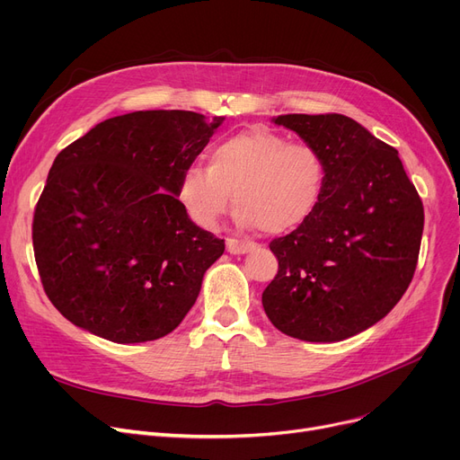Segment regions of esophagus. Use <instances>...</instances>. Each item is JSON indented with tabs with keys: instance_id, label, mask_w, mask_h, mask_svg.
<instances>
[{
	"instance_id": "obj_1",
	"label": "esophagus",
	"mask_w": 460,
	"mask_h": 460,
	"mask_svg": "<svg viewBox=\"0 0 460 460\" xmlns=\"http://www.w3.org/2000/svg\"><path fill=\"white\" fill-rule=\"evenodd\" d=\"M226 246H227V252L233 255H244L255 250L253 243H244V240H236V238H227Z\"/></svg>"
}]
</instances>
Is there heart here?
Instances as JSON below:
<instances>
[{
    "instance_id": "heart-1",
    "label": "heart",
    "mask_w": 460,
    "mask_h": 460,
    "mask_svg": "<svg viewBox=\"0 0 460 460\" xmlns=\"http://www.w3.org/2000/svg\"><path fill=\"white\" fill-rule=\"evenodd\" d=\"M324 184L326 165L315 147L272 130L250 128L216 143L208 167H186L177 199L193 224L212 229L234 196L240 224L285 234L315 214Z\"/></svg>"
}]
</instances>
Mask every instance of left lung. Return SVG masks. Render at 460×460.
<instances>
[{
  "mask_svg": "<svg viewBox=\"0 0 460 460\" xmlns=\"http://www.w3.org/2000/svg\"><path fill=\"white\" fill-rule=\"evenodd\" d=\"M326 165L319 208L270 243L278 274L262 293L270 323L302 341H343L384 319L414 278L423 203L399 153L340 113H288Z\"/></svg>",
  "mask_w": 460,
  "mask_h": 460,
  "instance_id": "left-lung-1",
  "label": "left lung"
}]
</instances>
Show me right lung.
I'll use <instances>...</instances> for the list:
<instances>
[{"mask_svg": "<svg viewBox=\"0 0 460 460\" xmlns=\"http://www.w3.org/2000/svg\"><path fill=\"white\" fill-rule=\"evenodd\" d=\"M222 123L134 111L56 156L33 214V250L65 319L113 343L155 341L182 323L226 244L190 220L177 184Z\"/></svg>", "mask_w": 460, "mask_h": 460, "instance_id": "1", "label": "right lung"}]
</instances>
